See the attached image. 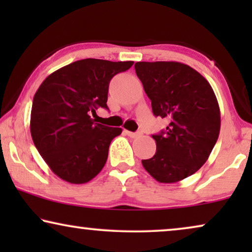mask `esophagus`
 I'll return each instance as SVG.
<instances>
[{
  "mask_svg": "<svg viewBox=\"0 0 252 252\" xmlns=\"http://www.w3.org/2000/svg\"><path fill=\"white\" fill-rule=\"evenodd\" d=\"M125 133L128 135L129 137H132V139H135V137H139L141 136V133L140 132H129V130H125Z\"/></svg>",
  "mask_w": 252,
  "mask_h": 252,
  "instance_id": "1",
  "label": "esophagus"
}]
</instances>
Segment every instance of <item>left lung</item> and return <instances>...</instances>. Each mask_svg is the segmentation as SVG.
<instances>
[{
    "instance_id": "left-lung-1",
    "label": "left lung",
    "mask_w": 252,
    "mask_h": 252,
    "mask_svg": "<svg viewBox=\"0 0 252 252\" xmlns=\"http://www.w3.org/2000/svg\"><path fill=\"white\" fill-rule=\"evenodd\" d=\"M135 72L154 115L168 122L166 129L153 135L156 154L142 165L158 182H178L204 165L218 140L215 92L202 74L179 62H137Z\"/></svg>"
}]
</instances>
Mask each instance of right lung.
I'll use <instances>...</instances> for the list:
<instances>
[{"mask_svg": "<svg viewBox=\"0 0 252 252\" xmlns=\"http://www.w3.org/2000/svg\"><path fill=\"white\" fill-rule=\"evenodd\" d=\"M132 65L86 58L61 67L40 85L31 111V135L62 180L86 184L104 167L110 143L123 129L95 123L91 115L108 109L110 80Z\"/></svg>", "mask_w": 252, "mask_h": 252, "instance_id": "right-lung-1", "label": "right lung"}]
</instances>
